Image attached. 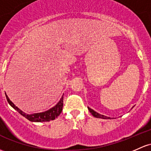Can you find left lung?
I'll return each instance as SVG.
<instances>
[{
    "label": "left lung",
    "instance_id": "obj_1",
    "mask_svg": "<svg viewBox=\"0 0 151 151\" xmlns=\"http://www.w3.org/2000/svg\"><path fill=\"white\" fill-rule=\"evenodd\" d=\"M88 110H89V112H91V114H92V115L94 116V117H97V118H102V119H111L110 117H107V116L102 115H100V114L97 113V112H96L95 111H94L93 110H92V109L89 108V107H88Z\"/></svg>",
    "mask_w": 151,
    "mask_h": 151
}]
</instances>
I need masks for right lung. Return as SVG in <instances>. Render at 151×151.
Here are the masks:
<instances>
[{
	"mask_svg": "<svg viewBox=\"0 0 151 151\" xmlns=\"http://www.w3.org/2000/svg\"><path fill=\"white\" fill-rule=\"evenodd\" d=\"M6 99H7L8 102L10 104V105H11V107H14L15 110H17L21 115H23L24 117H26V119H28V120L31 122H48L50 121V120H53L60 115L61 112H62V111L63 98H64V96H62L60 101L57 103V105H56L54 107H52V108H51L50 110L46 111V112H44L34 113L32 114V115H27V114L24 113L23 111H21L20 109L18 108L16 106L14 105V104L9 100V98H8V97L6 94Z\"/></svg>",
	"mask_w": 151,
	"mask_h": 151,
	"instance_id": "1",
	"label": "right lung"
}]
</instances>
